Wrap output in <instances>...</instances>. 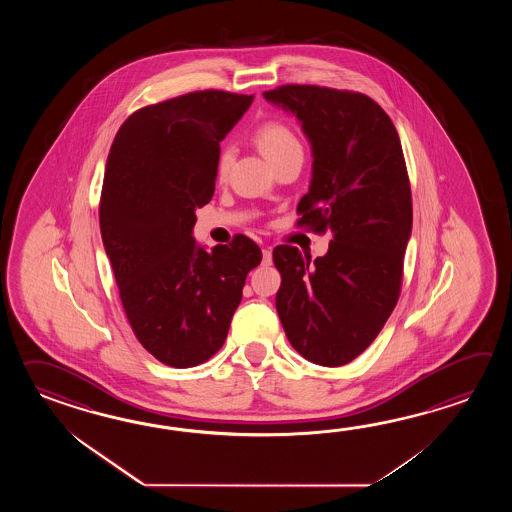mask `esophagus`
<instances>
[{
  "mask_svg": "<svg viewBox=\"0 0 512 512\" xmlns=\"http://www.w3.org/2000/svg\"><path fill=\"white\" fill-rule=\"evenodd\" d=\"M261 254H263V260H261V263H263V265H271V263H272L271 249H267V247H265V249H261Z\"/></svg>",
  "mask_w": 512,
  "mask_h": 512,
  "instance_id": "obj_1",
  "label": "esophagus"
}]
</instances>
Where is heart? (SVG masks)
I'll use <instances>...</instances> for the list:
<instances>
[{
  "label": "heart",
  "mask_w": 512,
  "mask_h": 512,
  "mask_svg": "<svg viewBox=\"0 0 512 512\" xmlns=\"http://www.w3.org/2000/svg\"><path fill=\"white\" fill-rule=\"evenodd\" d=\"M254 142L272 164L293 155L304 157V148L300 139L294 135V131L287 124L278 120H269L260 124L254 131ZM230 166H232V150L229 146H223L219 150L218 161H216V174L219 179L227 177Z\"/></svg>",
  "instance_id": "heart-1"
}]
</instances>
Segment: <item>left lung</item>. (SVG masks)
<instances>
[{"mask_svg": "<svg viewBox=\"0 0 512 512\" xmlns=\"http://www.w3.org/2000/svg\"><path fill=\"white\" fill-rule=\"evenodd\" d=\"M263 97L294 113L313 146L296 225L331 232L315 261L291 245L272 251L282 274L276 311L304 359L338 368L377 338L401 294L412 232L403 146L386 111L359 91L285 84Z\"/></svg>", "mask_w": 512, "mask_h": 512, "instance_id": "obj_1", "label": "left lung"}]
</instances>
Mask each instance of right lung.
I'll list each match as a JSON object with an SVG mask.
<instances>
[{
	"instance_id": "right-lung-1",
	"label": "right lung",
	"mask_w": 512,
	"mask_h": 512,
	"mask_svg": "<svg viewBox=\"0 0 512 512\" xmlns=\"http://www.w3.org/2000/svg\"><path fill=\"white\" fill-rule=\"evenodd\" d=\"M254 95L192 91L131 113L109 150L100 232L126 318L142 348L172 368L218 353L260 247L236 234L208 252L192 238L214 196L219 142Z\"/></svg>"
}]
</instances>
